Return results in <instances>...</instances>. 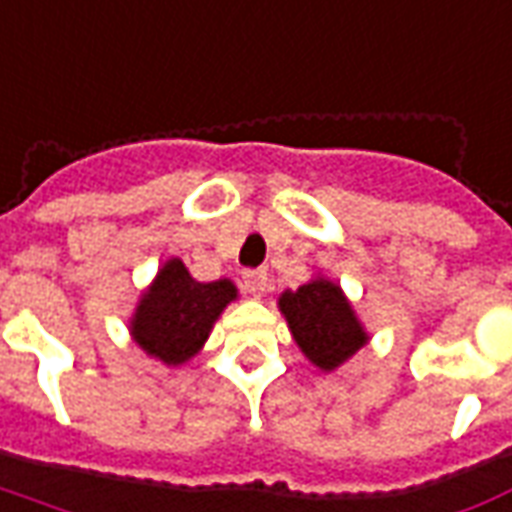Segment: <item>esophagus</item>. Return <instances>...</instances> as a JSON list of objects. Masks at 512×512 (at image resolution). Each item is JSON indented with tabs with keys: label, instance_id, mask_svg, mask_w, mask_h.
<instances>
[{
	"label": "esophagus",
	"instance_id": "esophagus-1",
	"mask_svg": "<svg viewBox=\"0 0 512 512\" xmlns=\"http://www.w3.org/2000/svg\"><path fill=\"white\" fill-rule=\"evenodd\" d=\"M267 283H270L267 270H248L245 275H242V286H245V292L251 294L253 300H261V297H264V292H267Z\"/></svg>",
	"mask_w": 512,
	"mask_h": 512
}]
</instances>
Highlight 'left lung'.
I'll use <instances>...</instances> for the list:
<instances>
[{
    "label": "left lung",
    "instance_id": "left-lung-1",
    "mask_svg": "<svg viewBox=\"0 0 512 512\" xmlns=\"http://www.w3.org/2000/svg\"><path fill=\"white\" fill-rule=\"evenodd\" d=\"M278 311L305 360L322 374L338 371L371 341L341 283L322 272L297 289H286L278 297Z\"/></svg>",
    "mask_w": 512,
    "mask_h": 512
}]
</instances>
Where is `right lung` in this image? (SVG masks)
Masks as SVG:
<instances>
[{"instance_id":"add662e5","label":"right lung","mask_w":512,"mask_h":512,"mask_svg":"<svg viewBox=\"0 0 512 512\" xmlns=\"http://www.w3.org/2000/svg\"><path fill=\"white\" fill-rule=\"evenodd\" d=\"M240 297L229 278L201 283L185 261L171 256L158 267L130 313L128 333L149 357L169 368L185 365L204 349L226 305Z\"/></svg>"}]
</instances>
